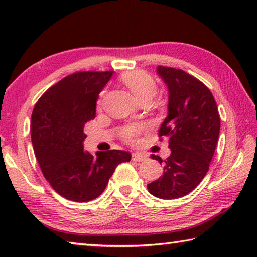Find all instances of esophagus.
Listing matches in <instances>:
<instances>
[{
  "label": "esophagus",
  "mask_w": 257,
  "mask_h": 257,
  "mask_svg": "<svg viewBox=\"0 0 257 257\" xmlns=\"http://www.w3.org/2000/svg\"><path fill=\"white\" fill-rule=\"evenodd\" d=\"M133 160L136 161V162H142V161L146 160V155L142 154V153H133Z\"/></svg>",
  "instance_id": "34e87169"
}]
</instances>
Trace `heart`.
<instances>
[{
    "label": "heart",
    "mask_w": 257,
    "mask_h": 257,
    "mask_svg": "<svg viewBox=\"0 0 257 257\" xmlns=\"http://www.w3.org/2000/svg\"><path fill=\"white\" fill-rule=\"evenodd\" d=\"M122 81L139 101L145 97H152L155 93V80L153 79V77L143 70H133L125 72L122 76ZM103 96L104 94L102 93L101 96H99L98 104L102 103ZM146 128L147 125L145 123L128 124L121 130V137L123 138V141L133 144V143L137 141V137L139 135L144 132V130H146Z\"/></svg>",
    "instance_id": "b5f03b06"
}]
</instances>
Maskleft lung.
Masks as SVG:
<instances>
[{
    "mask_svg": "<svg viewBox=\"0 0 257 257\" xmlns=\"http://www.w3.org/2000/svg\"><path fill=\"white\" fill-rule=\"evenodd\" d=\"M169 89L168 116L159 137L169 138L167 160L152 154L163 165V175L147 185L155 197L175 199L194 190L205 177L220 133V114L211 90L181 69L158 67Z\"/></svg>",
    "mask_w": 257,
    "mask_h": 257,
    "instance_id": "left-lung-1",
    "label": "left lung"
}]
</instances>
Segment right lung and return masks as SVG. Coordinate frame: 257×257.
Segmentation results:
<instances>
[{"label":"right lung","instance_id":"obj_1","mask_svg":"<svg viewBox=\"0 0 257 257\" xmlns=\"http://www.w3.org/2000/svg\"><path fill=\"white\" fill-rule=\"evenodd\" d=\"M113 71H79L64 77L42 95L32 114V142L45 179L56 193L73 202L101 195L115 168L132 154L110 150L84 151L85 123L96 115L98 94Z\"/></svg>","mask_w":257,"mask_h":257}]
</instances>
